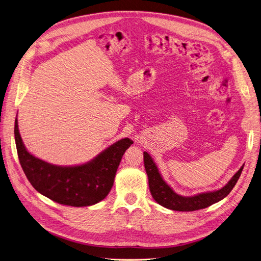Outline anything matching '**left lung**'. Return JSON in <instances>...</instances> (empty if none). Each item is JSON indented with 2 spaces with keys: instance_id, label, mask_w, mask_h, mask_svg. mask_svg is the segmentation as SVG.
Listing matches in <instances>:
<instances>
[{
  "instance_id": "8db88e82",
  "label": "left lung",
  "mask_w": 261,
  "mask_h": 261,
  "mask_svg": "<svg viewBox=\"0 0 261 261\" xmlns=\"http://www.w3.org/2000/svg\"><path fill=\"white\" fill-rule=\"evenodd\" d=\"M144 164L148 175L150 193H151L153 199L162 206L177 212H194L206 208L211 205L221 201L234 188L243 169V166H241V168L232 175L228 183L221 189L198 194L191 197H183L174 193L173 189L163 180L155 163L146 151L144 152Z\"/></svg>"
}]
</instances>
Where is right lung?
<instances>
[{"mask_svg": "<svg viewBox=\"0 0 261 261\" xmlns=\"http://www.w3.org/2000/svg\"><path fill=\"white\" fill-rule=\"evenodd\" d=\"M15 140L22 169L33 187L48 199L68 206H90L111 190L121 158L133 144L122 139L90 162L77 166H57L27 151L15 120Z\"/></svg>", "mask_w": 261, "mask_h": 261, "instance_id": "obj_1", "label": "right lung"}]
</instances>
